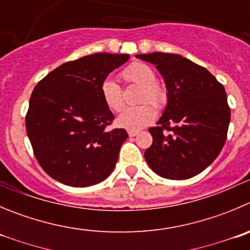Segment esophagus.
Returning <instances> with one entry per match:
<instances>
[{"label": "esophagus", "instance_id": "esophagus-1", "mask_svg": "<svg viewBox=\"0 0 250 250\" xmlns=\"http://www.w3.org/2000/svg\"><path fill=\"white\" fill-rule=\"evenodd\" d=\"M137 134H139V132L135 131V130H127V135H129L130 137H135Z\"/></svg>", "mask_w": 250, "mask_h": 250}]
</instances>
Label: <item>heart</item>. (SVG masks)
Listing matches in <instances>:
<instances>
[{"mask_svg": "<svg viewBox=\"0 0 250 250\" xmlns=\"http://www.w3.org/2000/svg\"><path fill=\"white\" fill-rule=\"evenodd\" d=\"M121 78L126 83L141 87L139 103H151L152 105L162 106L166 102V89L157 82L153 68L144 62H134L124 68ZM101 96L106 108L111 111H120L124 108L121 89L113 80L105 78L101 84ZM156 119V110L149 104H142L136 108L124 110L116 119L119 126L129 130H140L147 126Z\"/></svg>", "mask_w": 250, "mask_h": 250, "instance_id": "b5f03b06", "label": "heart"}]
</instances>
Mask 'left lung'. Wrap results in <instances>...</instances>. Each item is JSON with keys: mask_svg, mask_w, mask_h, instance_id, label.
I'll return each mask as SVG.
<instances>
[{"mask_svg": "<svg viewBox=\"0 0 250 250\" xmlns=\"http://www.w3.org/2000/svg\"><path fill=\"white\" fill-rule=\"evenodd\" d=\"M136 58L156 66L168 91L163 115L148 129L153 142L145 159L161 177L189 179L215 161L227 139L230 109L225 88L205 67L180 55L152 52Z\"/></svg>", "mask_w": 250, "mask_h": 250, "instance_id": "left-lung-1", "label": "left lung"}]
</instances>
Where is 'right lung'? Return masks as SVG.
<instances>
[{"instance_id":"add662e5","label":"right lung","mask_w":250,"mask_h":250,"mask_svg":"<svg viewBox=\"0 0 250 250\" xmlns=\"http://www.w3.org/2000/svg\"><path fill=\"white\" fill-rule=\"evenodd\" d=\"M130 55L98 52L62 63L35 85L25 116L34 156L51 178L70 187H91L109 177L127 139L106 130L114 115L101 96L106 76Z\"/></svg>"}]
</instances>
